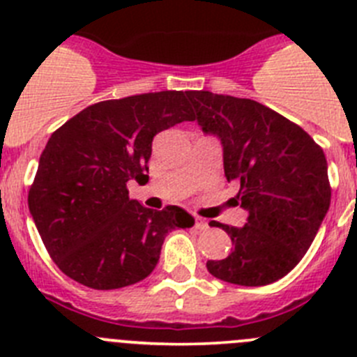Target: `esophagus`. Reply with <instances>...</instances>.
<instances>
[{"instance_id": "34e87169", "label": "esophagus", "mask_w": 357, "mask_h": 357, "mask_svg": "<svg viewBox=\"0 0 357 357\" xmlns=\"http://www.w3.org/2000/svg\"><path fill=\"white\" fill-rule=\"evenodd\" d=\"M195 227H197L198 230H207L209 229V223H207L206 220H202V218H197V220H195Z\"/></svg>"}]
</instances>
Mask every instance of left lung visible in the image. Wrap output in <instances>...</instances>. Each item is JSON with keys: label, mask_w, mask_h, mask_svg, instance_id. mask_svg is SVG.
I'll list each match as a JSON object with an SVG mask.
<instances>
[{"label": "left lung", "mask_w": 357, "mask_h": 357, "mask_svg": "<svg viewBox=\"0 0 357 357\" xmlns=\"http://www.w3.org/2000/svg\"><path fill=\"white\" fill-rule=\"evenodd\" d=\"M198 125L223 144L227 181L239 182L245 227L222 225L232 239L225 259L207 261L216 279L266 286L301 263L331 206L324 150L275 110L248 98L188 91Z\"/></svg>", "instance_id": "obj_1"}]
</instances>
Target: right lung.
I'll return each instance as SVG.
<instances>
[{"instance_id": "obj_1", "label": "right lung", "mask_w": 357, "mask_h": 357, "mask_svg": "<svg viewBox=\"0 0 357 357\" xmlns=\"http://www.w3.org/2000/svg\"><path fill=\"white\" fill-rule=\"evenodd\" d=\"M195 118L185 93L160 91L94 103L53 132L28 207L62 273L93 289L135 284L157 266L166 234L193 227L182 207L128 198L127 182L146 176L159 132Z\"/></svg>"}]
</instances>
